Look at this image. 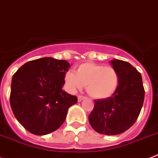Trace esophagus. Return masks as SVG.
Wrapping results in <instances>:
<instances>
[{
  "label": "esophagus",
  "mask_w": 158,
  "mask_h": 158,
  "mask_svg": "<svg viewBox=\"0 0 158 158\" xmlns=\"http://www.w3.org/2000/svg\"><path fill=\"white\" fill-rule=\"evenodd\" d=\"M85 98H86V97H84V96H82V95L78 96V101H79V102H81L82 100L85 99Z\"/></svg>",
  "instance_id": "obj_1"
}]
</instances>
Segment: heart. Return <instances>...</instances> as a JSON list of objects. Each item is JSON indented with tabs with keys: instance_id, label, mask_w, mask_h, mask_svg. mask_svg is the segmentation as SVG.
Listing matches in <instances>:
<instances>
[{
	"instance_id": "obj_1",
	"label": "heart",
	"mask_w": 158,
	"mask_h": 158,
	"mask_svg": "<svg viewBox=\"0 0 158 158\" xmlns=\"http://www.w3.org/2000/svg\"><path fill=\"white\" fill-rule=\"evenodd\" d=\"M65 83L71 90L87 87V92L95 99H105L111 97L118 87V71L110 66L105 67L94 63H83L77 71H68Z\"/></svg>"
}]
</instances>
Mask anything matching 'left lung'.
I'll list each match as a JSON object with an SVG mask.
<instances>
[{
  "label": "left lung",
  "mask_w": 158,
  "mask_h": 158,
  "mask_svg": "<svg viewBox=\"0 0 158 158\" xmlns=\"http://www.w3.org/2000/svg\"><path fill=\"white\" fill-rule=\"evenodd\" d=\"M110 64L118 74V87L111 97L94 100L88 117L91 127L105 135L122 134L132 127L145 98L142 75L138 70L123 60L114 59Z\"/></svg>",
  "instance_id": "obj_1"
}]
</instances>
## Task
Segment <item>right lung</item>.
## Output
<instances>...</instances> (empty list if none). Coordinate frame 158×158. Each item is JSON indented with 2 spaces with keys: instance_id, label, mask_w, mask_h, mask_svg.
Masks as SVG:
<instances>
[{
  "instance_id": "obj_1",
  "label": "right lung",
  "mask_w": 158,
  "mask_h": 158,
  "mask_svg": "<svg viewBox=\"0 0 158 158\" xmlns=\"http://www.w3.org/2000/svg\"><path fill=\"white\" fill-rule=\"evenodd\" d=\"M71 67L52 57L31 60L13 75L10 105L19 123L31 134L46 135L61 127L77 97L63 90Z\"/></svg>"
}]
</instances>
